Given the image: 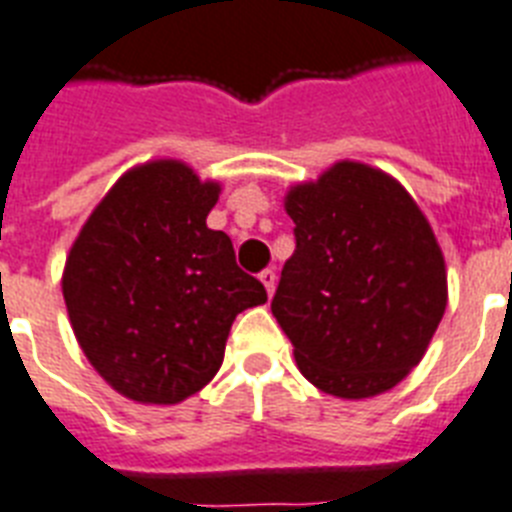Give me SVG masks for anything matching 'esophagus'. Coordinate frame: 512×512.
<instances>
[{
	"instance_id": "obj_1",
	"label": "esophagus",
	"mask_w": 512,
	"mask_h": 512,
	"mask_svg": "<svg viewBox=\"0 0 512 512\" xmlns=\"http://www.w3.org/2000/svg\"><path fill=\"white\" fill-rule=\"evenodd\" d=\"M260 281H263L268 297H273V292H276V270L265 268L263 273H260Z\"/></svg>"
}]
</instances>
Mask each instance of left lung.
Listing matches in <instances>:
<instances>
[{"label": "left lung", "mask_w": 512, "mask_h": 512, "mask_svg": "<svg viewBox=\"0 0 512 512\" xmlns=\"http://www.w3.org/2000/svg\"><path fill=\"white\" fill-rule=\"evenodd\" d=\"M294 255L270 310L302 376L363 400L421 363L447 307V273L429 220L394 178L339 162L286 197Z\"/></svg>", "instance_id": "1"}]
</instances>
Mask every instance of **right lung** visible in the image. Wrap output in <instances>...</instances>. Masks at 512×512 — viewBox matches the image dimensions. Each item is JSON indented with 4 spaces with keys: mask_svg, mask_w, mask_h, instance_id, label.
Here are the masks:
<instances>
[{
    "mask_svg": "<svg viewBox=\"0 0 512 512\" xmlns=\"http://www.w3.org/2000/svg\"><path fill=\"white\" fill-rule=\"evenodd\" d=\"M218 184L184 162L112 186L70 249L62 294L83 355L128 400L176 405L218 373L231 323L268 294L207 228Z\"/></svg>",
    "mask_w": 512,
    "mask_h": 512,
    "instance_id": "right-lung-1",
    "label": "right lung"
}]
</instances>
